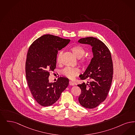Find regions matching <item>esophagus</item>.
Here are the masks:
<instances>
[{"mask_svg":"<svg viewBox=\"0 0 135 135\" xmlns=\"http://www.w3.org/2000/svg\"><path fill=\"white\" fill-rule=\"evenodd\" d=\"M69 84H70V86H74V83L72 81H70V82H69Z\"/></svg>","mask_w":135,"mask_h":135,"instance_id":"obj_1","label":"esophagus"}]
</instances>
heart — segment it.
Masks as SVG:
<instances>
[{
	"mask_svg": "<svg viewBox=\"0 0 135 135\" xmlns=\"http://www.w3.org/2000/svg\"><path fill=\"white\" fill-rule=\"evenodd\" d=\"M71 50L75 55L77 59H80L82 58L85 53V50L82 47L75 45L71 48ZM62 54V51H60L59 53L57 61L59 64L61 62V57ZM89 61V59L87 57H84L80 60V63L83 65H86L88 64ZM80 73V70L76 68H70L66 67L63 70H62L61 73L63 75L68 77L70 79H73L75 76H78Z\"/></svg>",
	"mask_w": 135,
	"mask_h": 135,
	"instance_id": "1",
	"label": "heart"
}]
</instances>
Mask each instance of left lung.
<instances>
[{
  "label": "left lung",
  "mask_w": 135,
  "mask_h": 135,
  "mask_svg": "<svg viewBox=\"0 0 135 135\" xmlns=\"http://www.w3.org/2000/svg\"><path fill=\"white\" fill-rule=\"evenodd\" d=\"M78 42L90 45L93 55L85 72L79 76L81 80L89 79L90 81L88 84L78 85L82 92L79 101L85 108H94L105 100L110 88L113 75L112 55L105 44L96 38H83Z\"/></svg>",
  "instance_id": "left-lung-1"
}]
</instances>
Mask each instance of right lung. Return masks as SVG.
Listing matches in <instances>:
<instances>
[{
	"label": "right lung",
	"mask_w": 135,
	"mask_h": 135,
	"mask_svg": "<svg viewBox=\"0 0 135 135\" xmlns=\"http://www.w3.org/2000/svg\"><path fill=\"white\" fill-rule=\"evenodd\" d=\"M58 36L44 35L30 46L26 62V76L31 92L36 102L43 106L55 103L69 86V80L60 77L49 82L50 71L56 68L58 51L70 42Z\"/></svg>",
	"instance_id": "obj_1"
}]
</instances>
